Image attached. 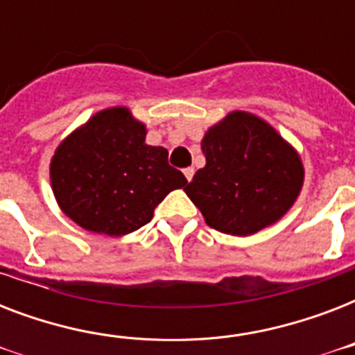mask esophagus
Wrapping results in <instances>:
<instances>
[{
	"instance_id": "1",
	"label": "esophagus",
	"mask_w": 355,
	"mask_h": 355,
	"mask_svg": "<svg viewBox=\"0 0 355 355\" xmlns=\"http://www.w3.org/2000/svg\"><path fill=\"white\" fill-rule=\"evenodd\" d=\"M193 175H195L193 167H188V169H184V177L188 178V182H191V178H193Z\"/></svg>"
}]
</instances>
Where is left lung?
<instances>
[{"label":"left lung","mask_w":355,"mask_h":355,"mask_svg":"<svg viewBox=\"0 0 355 355\" xmlns=\"http://www.w3.org/2000/svg\"><path fill=\"white\" fill-rule=\"evenodd\" d=\"M200 147L206 166L184 191L219 232H259L280 221L302 191L300 155L256 114H227L206 130Z\"/></svg>","instance_id":"1"}]
</instances>
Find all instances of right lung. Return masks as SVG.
<instances>
[{
  "instance_id": "obj_1",
  "label": "right lung",
  "mask_w": 355,
  "mask_h": 355,
  "mask_svg": "<svg viewBox=\"0 0 355 355\" xmlns=\"http://www.w3.org/2000/svg\"><path fill=\"white\" fill-rule=\"evenodd\" d=\"M145 136L147 127L127 107L99 110L68 134L49 164L58 208L85 230L112 237L147 225L166 195L188 180Z\"/></svg>"
}]
</instances>
